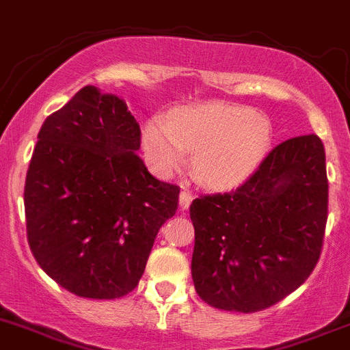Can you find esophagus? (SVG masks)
<instances>
[{
    "label": "esophagus",
    "mask_w": 350,
    "mask_h": 350,
    "mask_svg": "<svg viewBox=\"0 0 350 350\" xmlns=\"http://www.w3.org/2000/svg\"><path fill=\"white\" fill-rule=\"evenodd\" d=\"M191 200H193V195H191V191L181 190V193H179V204H181L183 209H188L191 204Z\"/></svg>",
    "instance_id": "obj_1"
}]
</instances>
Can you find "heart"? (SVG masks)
I'll return each instance as SVG.
<instances>
[{
    "label": "heart",
    "mask_w": 350,
    "mask_h": 350,
    "mask_svg": "<svg viewBox=\"0 0 350 350\" xmlns=\"http://www.w3.org/2000/svg\"><path fill=\"white\" fill-rule=\"evenodd\" d=\"M269 118L244 106L207 103L155 116L143 129V148L150 167L167 176L193 152L191 167L207 187L230 188L244 181L269 152Z\"/></svg>",
    "instance_id": "obj_1"
}]
</instances>
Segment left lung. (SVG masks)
<instances>
[{"label": "left lung", "mask_w": 350, "mask_h": 350, "mask_svg": "<svg viewBox=\"0 0 350 350\" xmlns=\"http://www.w3.org/2000/svg\"><path fill=\"white\" fill-rule=\"evenodd\" d=\"M190 218L198 297L232 312L272 307L321 258L328 219L323 141L316 134L282 141L235 190L195 198Z\"/></svg>", "instance_id": "left-lung-1"}]
</instances>
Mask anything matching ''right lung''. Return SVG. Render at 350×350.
Returning <instances> with one entry per match:
<instances>
[{
	"label": "right lung",
	"instance_id": "obj_1",
	"mask_svg": "<svg viewBox=\"0 0 350 350\" xmlns=\"http://www.w3.org/2000/svg\"><path fill=\"white\" fill-rule=\"evenodd\" d=\"M141 129L124 100L94 85L46 116L24 187L31 253L81 298L136 288L179 187L153 178L137 155Z\"/></svg>",
	"mask_w": 350,
	"mask_h": 350
}]
</instances>
